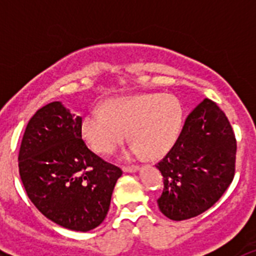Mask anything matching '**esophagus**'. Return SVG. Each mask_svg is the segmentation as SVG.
Segmentation results:
<instances>
[{
  "label": "esophagus",
  "instance_id": "esophagus-1",
  "mask_svg": "<svg viewBox=\"0 0 256 256\" xmlns=\"http://www.w3.org/2000/svg\"><path fill=\"white\" fill-rule=\"evenodd\" d=\"M138 166L137 165H130V166H123V170L126 173H134V172L138 170Z\"/></svg>",
  "mask_w": 256,
  "mask_h": 256
}]
</instances>
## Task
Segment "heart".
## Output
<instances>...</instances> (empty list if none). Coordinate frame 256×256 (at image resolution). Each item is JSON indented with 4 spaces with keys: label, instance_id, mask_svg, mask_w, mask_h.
I'll return each instance as SVG.
<instances>
[{
    "label": "heart",
    "instance_id": "b5f03b06",
    "mask_svg": "<svg viewBox=\"0 0 256 256\" xmlns=\"http://www.w3.org/2000/svg\"><path fill=\"white\" fill-rule=\"evenodd\" d=\"M184 110L173 94H144L106 104L105 112L92 110L83 119L86 144L100 155H110L124 141L128 130L133 141L130 154L148 158L165 155L177 142Z\"/></svg>",
    "mask_w": 256,
    "mask_h": 256
}]
</instances>
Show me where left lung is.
Instances as JSON below:
<instances>
[{
	"mask_svg": "<svg viewBox=\"0 0 256 256\" xmlns=\"http://www.w3.org/2000/svg\"><path fill=\"white\" fill-rule=\"evenodd\" d=\"M236 150L230 120L214 101L205 98L156 164L164 178L160 212L172 220H186L212 208L234 180Z\"/></svg>",
	"mask_w": 256,
	"mask_h": 256,
	"instance_id": "1",
	"label": "left lung"
}]
</instances>
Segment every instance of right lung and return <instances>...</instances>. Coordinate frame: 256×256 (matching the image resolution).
Returning <instances> with one entry per match:
<instances>
[{
	"label": "right lung",
	"mask_w": 256,
	"mask_h": 256,
	"mask_svg": "<svg viewBox=\"0 0 256 256\" xmlns=\"http://www.w3.org/2000/svg\"><path fill=\"white\" fill-rule=\"evenodd\" d=\"M26 195L46 218L87 232L102 223L120 168L92 152L82 140V118L60 101L40 108L29 120L19 151Z\"/></svg>",
	"instance_id": "obj_1"
}]
</instances>
